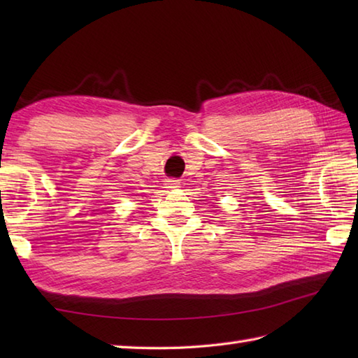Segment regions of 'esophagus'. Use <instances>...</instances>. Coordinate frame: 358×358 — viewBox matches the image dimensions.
Listing matches in <instances>:
<instances>
[{
	"instance_id": "esophagus-1",
	"label": "esophagus",
	"mask_w": 358,
	"mask_h": 358,
	"mask_svg": "<svg viewBox=\"0 0 358 358\" xmlns=\"http://www.w3.org/2000/svg\"><path fill=\"white\" fill-rule=\"evenodd\" d=\"M164 186H166L167 189H177V187H180V181L175 180V178H167V180L164 181Z\"/></svg>"
}]
</instances>
